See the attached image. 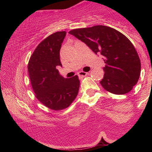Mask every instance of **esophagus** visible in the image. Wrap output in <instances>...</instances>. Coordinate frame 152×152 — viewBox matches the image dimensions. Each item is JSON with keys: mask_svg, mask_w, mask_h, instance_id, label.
Returning <instances> with one entry per match:
<instances>
[{"mask_svg": "<svg viewBox=\"0 0 152 152\" xmlns=\"http://www.w3.org/2000/svg\"><path fill=\"white\" fill-rule=\"evenodd\" d=\"M78 75L80 78H83L84 77H86L87 75H88V74L87 72H78Z\"/></svg>", "mask_w": 152, "mask_h": 152, "instance_id": "obj_1", "label": "esophagus"}]
</instances>
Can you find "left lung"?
Wrapping results in <instances>:
<instances>
[{"instance_id":"1","label":"left lung","mask_w":152,"mask_h":152,"mask_svg":"<svg viewBox=\"0 0 152 152\" xmlns=\"http://www.w3.org/2000/svg\"><path fill=\"white\" fill-rule=\"evenodd\" d=\"M69 33L84 42L96 54L103 56L106 65L100 83L106 91L124 94L132 91L140 78L141 62L137 51L127 37L104 25L76 29Z\"/></svg>"}]
</instances>
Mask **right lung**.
<instances>
[{
    "instance_id": "1",
    "label": "right lung",
    "mask_w": 152,
    "mask_h": 152,
    "mask_svg": "<svg viewBox=\"0 0 152 152\" xmlns=\"http://www.w3.org/2000/svg\"><path fill=\"white\" fill-rule=\"evenodd\" d=\"M66 35V31H58L45 38L33 51L28 64L35 96L45 107L55 110L70 106L80 87L78 76L64 78L57 69L58 66H62L60 51Z\"/></svg>"
}]
</instances>
